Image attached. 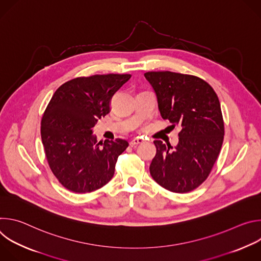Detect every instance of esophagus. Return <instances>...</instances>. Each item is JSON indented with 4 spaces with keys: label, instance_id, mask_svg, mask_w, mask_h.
Masks as SVG:
<instances>
[{
    "label": "esophagus",
    "instance_id": "obj_1",
    "mask_svg": "<svg viewBox=\"0 0 261 261\" xmlns=\"http://www.w3.org/2000/svg\"><path fill=\"white\" fill-rule=\"evenodd\" d=\"M143 142V139L141 137H136V138H133L131 141H130V145L133 146V145H137L139 143H142Z\"/></svg>",
    "mask_w": 261,
    "mask_h": 261
}]
</instances>
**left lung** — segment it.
I'll return each instance as SVG.
<instances>
[{
    "label": "left lung",
    "mask_w": 261,
    "mask_h": 261,
    "mask_svg": "<svg viewBox=\"0 0 261 261\" xmlns=\"http://www.w3.org/2000/svg\"><path fill=\"white\" fill-rule=\"evenodd\" d=\"M144 76L155 90L162 118L181 127L173 151L170 144L154 141L151 175L171 192H190L207 178L221 151L224 121L218 96L206 82L190 74L151 71Z\"/></svg>",
    "instance_id": "8db88e82"
}]
</instances>
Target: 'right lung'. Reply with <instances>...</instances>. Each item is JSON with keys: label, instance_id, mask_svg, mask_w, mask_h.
<instances>
[{"label": "right lung", "instance_id": "right-lung-1", "mask_svg": "<svg viewBox=\"0 0 261 261\" xmlns=\"http://www.w3.org/2000/svg\"><path fill=\"white\" fill-rule=\"evenodd\" d=\"M130 74H96L73 79L54 94L41 120V138L48 165L69 191L100 189L115 174L125 139L97 142L92 128L110 110L113 95Z\"/></svg>", "mask_w": 261, "mask_h": 261}]
</instances>
